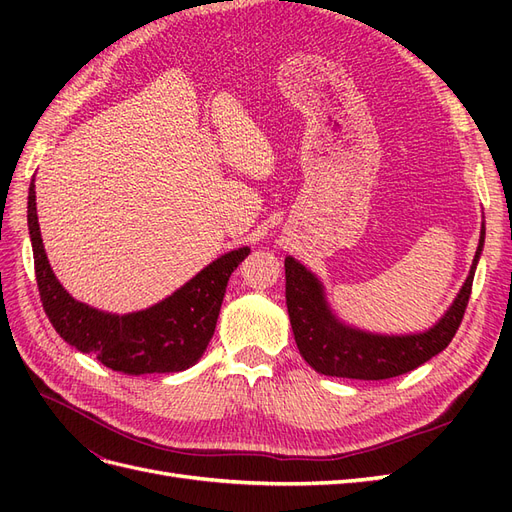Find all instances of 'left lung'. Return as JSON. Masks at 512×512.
Wrapping results in <instances>:
<instances>
[{"instance_id":"1","label":"left lung","mask_w":512,"mask_h":512,"mask_svg":"<svg viewBox=\"0 0 512 512\" xmlns=\"http://www.w3.org/2000/svg\"><path fill=\"white\" fill-rule=\"evenodd\" d=\"M483 247L485 222L480 224V239L470 273L455 301L433 327L401 335L371 333L339 318L333 312L320 277L297 258L286 256V305L301 356L318 374L352 380L395 378L427 363L431 356L451 344L459 329Z\"/></svg>"}]
</instances>
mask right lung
Here are the masks:
<instances>
[{"instance_id": "obj_1", "label": "right lung", "mask_w": 512, "mask_h": 512, "mask_svg": "<svg viewBox=\"0 0 512 512\" xmlns=\"http://www.w3.org/2000/svg\"><path fill=\"white\" fill-rule=\"evenodd\" d=\"M27 226L42 307L59 337L128 376L170 374L196 365L213 337L230 275L250 254L247 245L230 250L166 299L138 312L113 314L76 301L57 280L40 235L34 179L27 196Z\"/></svg>"}]
</instances>
